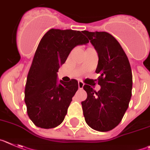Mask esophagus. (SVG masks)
<instances>
[{
    "label": "esophagus",
    "mask_w": 150,
    "mask_h": 150,
    "mask_svg": "<svg viewBox=\"0 0 150 150\" xmlns=\"http://www.w3.org/2000/svg\"><path fill=\"white\" fill-rule=\"evenodd\" d=\"M79 89H83V87H84V83L82 81H79Z\"/></svg>",
    "instance_id": "1"
}]
</instances>
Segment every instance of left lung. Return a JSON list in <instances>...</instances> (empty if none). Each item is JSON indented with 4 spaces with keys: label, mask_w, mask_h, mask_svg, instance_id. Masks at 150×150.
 <instances>
[{
    "label": "left lung",
    "mask_w": 150,
    "mask_h": 150,
    "mask_svg": "<svg viewBox=\"0 0 150 150\" xmlns=\"http://www.w3.org/2000/svg\"><path fill=\"white\" fill-rule=\"evenodd\" d=\"M98 54L96 91L84 85L88 97L81 102L86 123L98 131H109L120 123L128 108L132 91V71L120 44L106 32L83 31Z\"/></svg>",
    "instance_id": "left-lung-1"
}]
</instances>
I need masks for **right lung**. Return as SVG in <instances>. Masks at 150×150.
I'll return each instance as SVG.
<instances>
[{
	"mask_svg": "<svg viewBox=\"0 0 150 150\" xmlns=\"http://www.w3.org/2000/svg\"><path fill=\"white\" fill-rule=\"evenodd\" d=\"M88 42L82 32L71 29L52 28L41 38L25 88L27 113L37 127L49 129L63 122L79 84L59 81L57 71L74 47Z\"/></svg>",
	"mask_w": 150,
	"mask_h": 150,
	"instance_id": "1",
	"label": "right lung"
}]
</instances>
